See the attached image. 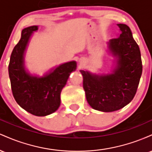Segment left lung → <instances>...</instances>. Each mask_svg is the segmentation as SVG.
Segmentation results:
<instances>
[{
	"mask_svg": "<svg viewBox=\"0 0 152 152\" xmlns=\"http://www.w3.org/2000/svg\"><path fill=\"white\" fill-rule=\"evenodd\" d=\"M117 25L121 34L109 42L110 51L117 58L112 74L99 76L80 71L87 102L93 109L104 112L117 111L129 104L137 93L142 74L140 50L130 28L126 24Z\"/></svg>",
	"mask_w": 152,
	"mask_h": 152,
	"instance_id": "1",
	"label": "left lung"
}]
</instances>
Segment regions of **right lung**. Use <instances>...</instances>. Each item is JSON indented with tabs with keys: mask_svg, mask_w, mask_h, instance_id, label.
I'll return each instance as SVG.
<instances>
[{
	"mask_svg": "<svg viewBox=\"0 0 152 152\" xmlns=\"http://www.w3.org/2000/svg\"><path fill=\"white\" fill-rule=\"evenodd\" d=\"M37 26L22 31L21 38L10 56L8 74L15 100L20 107L38 116L49 115L58 109L60 95L69 75L76 69V62L61 64L42 77L31 76L25 70L23 55L28 42Z\"/></svg>",
	"mask_w": 152,
	"mask_h": 152,
	"instance_id": "add662e5",
	"label": "right lung"
}]
</instances>
